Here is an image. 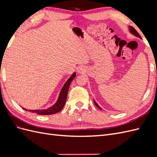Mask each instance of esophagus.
<instances>
[{
	"mask_svg": "<svg viewBox=\"0 0 157 157\" xmlns=\"http://www.w3.org/2000/svg\"><path fill=\"white\" fill-rule=\"evenodd\" d=\"M77 71L78 73H84L85 71V68L83 66H79L77 68Z\"/></svg>",
	"mask_w": 157,
	"mask_h": 157,
	"instance_id": "1",
	"label": "esophagus"
}]
</instances>
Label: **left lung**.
<instances>
[{
	"label": "left lung",
	"instance_id": "1",
	"mask_svg": "<svg viewBox=\"0 0 157 157\" xmlns=\"http://www.w3.org/2000/svg\"><path fill=\"white\" fill-rule=\"evenodd\" d=\"M129 31H130V33H131V34H132L133 35H134V36H137V37H139L140 39H141V36L140 35L139 33L136 31V30L133 27L129 26ZM94 103H95V105H96L97 106V107H98L99 109H102L99 106L98 104L96 101H95V100H94Z\"/></svg>",
	"mask_w": 157,
	"mask_h": 157
}]
</instances>
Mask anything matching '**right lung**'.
I'll return each instance as SVG.
<instances>
[{
	"label": "right lung",
	"mask_w": 157,
	"mask_h": 157,
	"mask_svg": "<svg viewBox=\"0 0 157 157\" xmlns=\"http://www.w3.org/2000/svg\"><path fill=\"white\" fill-rule=\"evenodd\" d=\"M76 73L75 72L66 81L63 86L61 88L59 97L58 100H57L56 103L54 104V105L48 108L47 109H41V110H29L31 112L35 113L38 115H52V114H55L59 112L61 109H62L65 105L66 99H67V93L68 90L69 88V86L71 84V81H73V80L75 77ZM24 110L28 111L27 109L22 107Z\"/></svg>",
	"instance_id": "obj_1"
}]
</instances>
